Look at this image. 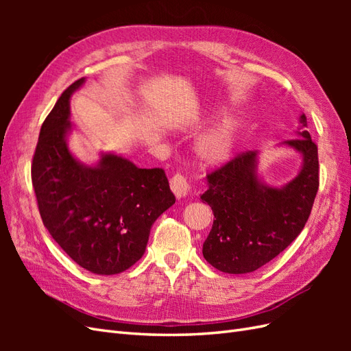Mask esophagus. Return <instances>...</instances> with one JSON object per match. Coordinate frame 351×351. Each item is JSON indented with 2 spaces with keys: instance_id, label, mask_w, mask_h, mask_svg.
I'll return each mask as SVG.
<instances>
[{
  "instance_id": "34e87169",
  "label": "esophagus",
  "mask_w": 351,
  "mask_h": 351,
  "mask_svg": "<svg viewBox=\"0 0 351 351\" xmlns=\"http://www.w3.org/2000/svg\"><path fill=\"white\" fill-rule=\"evenodd\" d=\"M169 186H171L173 193L176 195L177 199H182L189 193V183L186 177L182 174L173 176V178L169 180Z\"/></svg>"
}]
</instances>
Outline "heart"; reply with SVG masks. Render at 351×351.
<instances>
[{
  "mask_svg": "<svg viewBox=\"0 0 351 351\" xmlns=\"http://www.w3.org/2000/svg\"><path fill=\"white\" fill-rule=\"evenodd\" d=\"M236 137L237 127L231 121L222 123L202 134L195 146L200 162L206 167H218L227 162L234 151Z\"/></svg>",
  "mask_w": 351,
  "mask_h": 351,
  "instance_id": "obj_1",
  "label": "heart"
}]
</instances>
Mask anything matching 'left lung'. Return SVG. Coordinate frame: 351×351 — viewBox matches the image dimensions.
I'll return each mask as SVG.
<instances>
[{"instance_id":"1","label":"left lung","mask_w":351,"mask_h":351,"mask_svg":"<svg viewBox=\"0 0 351 351\" xmlns=\"http://www.w3.org/2000/svg\"><path fill=\"white\" fill-rule=\"evenodd\" d=\"M299 121V139L281 143L303 158L291 182L281 187L265 184L258 176V151L240 154L208 174V190L200 199L215 219L202 253L218 271H256L278 256L309 219L319 187V161L304 114Z\"/></svg>"}]
</instances>
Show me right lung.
<instances>
[{
	"instance_id": "right-lung-1",
	"label": "right lung",
	"mask_w": 351,
	"mask_h": 351,
	"mask_svg": "<svg viewBox=\"0 0 351 351\" xmlns=\"http://www.w3.org/2000/svg\"><path fill=\"white\" fill-rule=\"evenodd\" d=\"M84 83L61 93L40 127L32 161L42 222L69 256L98 275H114L139 261L156 218L176 204L162 168H137L114 154L84 165L67 146L70 98Z\"/></svg>"
}]
</instances>
